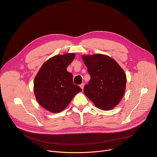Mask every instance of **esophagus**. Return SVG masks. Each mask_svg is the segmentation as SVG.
I'll list each match as a JSON object with an SVG mask.
<instances>
[{
  "label": "esophagus",
  "instance_id": "obj_1",
  "mask_svg": "<svg viewBox=\"0 0 157 157\" xmlns=\"http://www.w3.org/2000/svg\"><path fill=\"white\" fill-rule=\"evenodd\" d=\"M84 83H82V84L80 85V87H81V88L82 89V90H83V89H84Z\"/></svg>",
  "mask_w": 157,
  "mask_h": 157
}]
</instances>
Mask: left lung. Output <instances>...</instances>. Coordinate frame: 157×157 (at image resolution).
Wrapping results in <instances>:
<instances>
[{
	"label": "left lung",
	"instance_id": "1",
	"mask_svg": "<svg viewBox=\"0 0 157 157\" xmlns=\"http://www.w3.org/2000/svg\"><path fill=\"white\" fill-rule=\"evenodd\" d=\"M82 58L91 76L84 86V94L100 109H113L125 93L126 75L124 70L114 59L105 55H84Z\"/></svg>",
	"mask_w": 157,
	"mask_h": 157
}]
</instances>
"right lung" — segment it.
<instances>
[{"instance_id": "add662e5", "label": "right lung", "mask_w": 157, "mask_h": 157, "mask_svg": "<svg viewBox=\"0 0 157 157\" xmlns=\"http://www.w3.org/2000/svg\"><path fill=\"white\" fill-rule=\"evenodd\" d=\"M74 53L55 56L41 67L34 80V93L43 108L56 113L64 110L82 89L74 84L73 75L66 68L75 59Z\"/></svg>"}]
</instances>
